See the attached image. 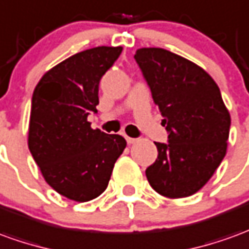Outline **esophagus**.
I'll return each mask as SVG.
<instances>
[{"mask_svg":"<svg viewBox=\"0 0 249 249\" xmlns=\"http://www.w3.org/2000/svg\"><path fill=\"white\" fill-rule=\"evenodd\" d=\"M125 139H126V142H128V144H135V142H137V139H133V137H125Z\"/></svg>","mask_w":249,"mask_h":249,"instance_id":"esophagus-1","label":"esophagus"}]
</instances>
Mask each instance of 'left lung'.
<instances>
[{
    "label": "left lung",
    "mask_w": 249,
    "mask_h": 249,
    "mask_svg": "<svg viewBox=\"0 0 249 249\" xmlns=\"http://www.w3.org/2000/svg\"><path fill=\"white\" fill-rule=\"evenodd\" d=\"M135 60L168 133V142H155L158 159L145 170L149 185L168 198L193 196L227 154L231 116L220 89L199 66L163 48H140Z\"/></svg>",
    "instance_id": "obj_1"
}]
</instances>
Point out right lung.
I'll return each instance as SVG.
<instances>
[{"label":"right lung","mask_w":249,"mask_h":249,"mask_svg":"<svg viewBox=\"0 0 249 249\" xmlns=\"http://www.w3.org/2000/svg\"><path fill=\"white\" fill-rule=\"evenodd\" d=\"M123 47H95L47 71L35 88L28 147L40 171L60 196L86 202L107 187L126 142L120 135L91 129L101 78Z\"/></svg>","instance_id":"add662e5"}]
</instances>
